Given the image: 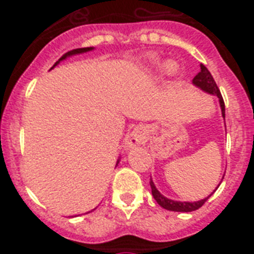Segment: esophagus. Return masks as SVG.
Wrapping results in <instances>:
<instances>
[{
    "label": "esophagus",
    "instance_id": "1",
    "mask_svg": "<svg viewBox=\"0 0 254 254\" xmlns=\"http://www.w3.org/2000/svg\"><path fill=\"white\" fill-rule=\"evenodd\" d=\"M143 141V129L137 127L134 130L131 131V134L127 138V147L131 149V147L137 146Z\"/></svg>",
    "mask_w": 254,
    "mask_h": 254
}]
</instances>
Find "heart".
<instances>
[{
  "label": "heart",
  "instance_id": "1",
  "mask_svg": "<svg viewBox=\"0 0 254 254\" xmlns=\"http://www.w3.org/2000/svg\"><path fill=\"white\" fill-rule=\"evenodd\" d=\"M146 65L149 69H162L165 67L169 75H175L178 72V65L174 62H167L166 64H163L161 59L158 57H155V55H151V57L147 58Z\"/></svg>",
  "mask_w": 254,
  "mask_h": 254
}]
</instances>
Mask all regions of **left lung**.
Instances as JSON below:
<instances>
[{
	"mask_svg": "<svg viewBox=\"0 0 254 254\" xmlns=\"http://www.w3.org/2000/svg\"><path fill=\"white\" fill-rule=\"evenodd\" d=\"M192 84L196 88H199V89H201L203 92H205V93L216 96L217 99H219V104H220L221 116H223V119L225 120L224 100H223V97H221V93L220 91H219V88H217L215 80H213L212 75H211V72L207 69L205 65L200 64V72L193 77ZM150 187H151V193H153L155 201H157L162 208L167 209V211H174V212H191V211H196V209L200 208L201 205L208 200V197L212 195V193H211V195H208V196L204 197V199H201V200H197V201H178V200H173V199H169V197L166 196H163L162 193L158 191V189L155 187L153 179H150Z\"/></svg>",
	"mask_w": 254,
	"mask_h": 254,
	"instance_id": "left-lung-1",
	"label": "left lung"
}]
</instances>
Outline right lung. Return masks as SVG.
I'll return each mask as SVG.
<instances>
[{
  "label": "right lung",
  "instance_id": "1",
  "mask_svg": "<svg viewBox=\"0 0 254 254\" xmlns=\"http://www.w3.org/2000/svg\"><path fill=\"white\" fill-rule=\"evenodd\" d=\"M92 50H95V47H84V49H76V50H72V51H68V53L64 54V55H63V57H62L61 59H59V61H58L57 63H55V64L53 65V67H51V69H53L54 67H57V65L59 64V63H61V62L65 61V59H67V58H71V57H73V55H80V54L89 53V51H92ZM120 158H121V157H120ZM120 158L117 159V163H116V166H117V165H119ZM87 213H88V212H87Z\"/></svg>",
  "mask_w": 254,
  "mask_h": 254
}]
</instances>
